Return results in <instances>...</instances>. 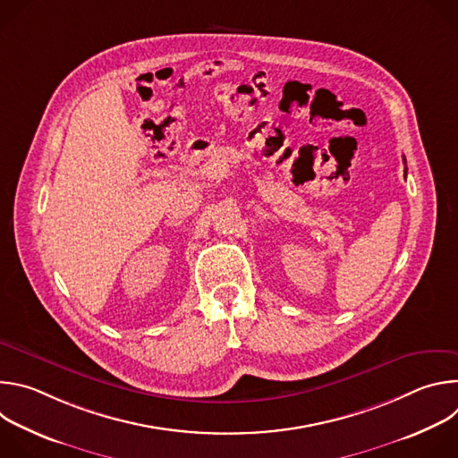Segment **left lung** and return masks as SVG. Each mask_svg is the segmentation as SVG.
<instances>
[{"label": "left lung", "instance_id": "left-lung-1", "mask_svg": "<svg viewBox=\"0 0 458 458\" xmlns=\"http://www.w3.org/2000/svg\"><path fill=\"white\" fill-rule=\"evenodd\" d=\"M404 165H406V159H404ZM404 175H406V174H404Z\"/></svg>", "mask_w": 458, "mask_h": 458}]
</instances>
